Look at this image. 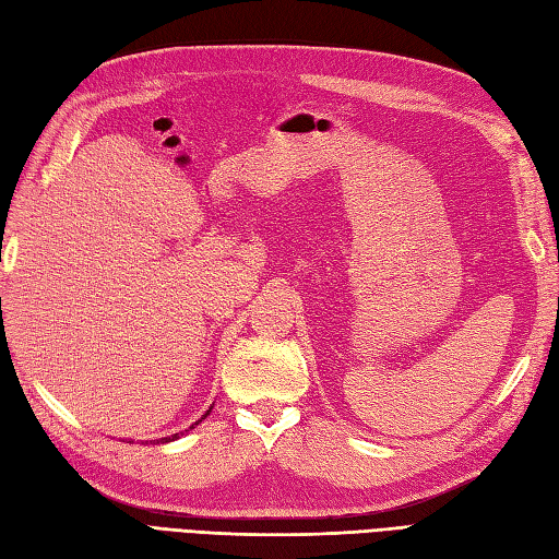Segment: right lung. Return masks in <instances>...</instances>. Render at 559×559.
<instances>
[{"label":"right lung","mask_w":559,"mask_h":559,"mask_svg":"<svg viewBox=\"0 0 559 559\" xmlns=\"http://www.w3.org/2000/svg\"><path fill=\"white\" fill-rule=\"evenodd\" d=\"M211 411H213V407H209V411H206V415H203L201 419H206V417L211 415ZM201 419H199V421H201ZM199 421H194V425H199ZM194 425H192V427H189V429H194ZM175 439H180V433H173V437H163V439H158V441H160V443H170V441H175Z\"/></svg>","instance_id":"right-lung-1"}]
</instances>
